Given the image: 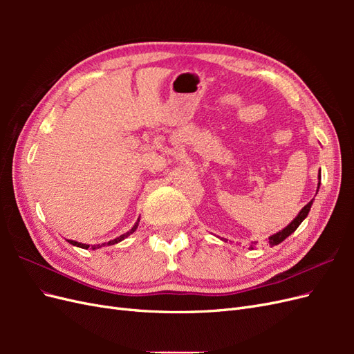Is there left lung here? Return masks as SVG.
<instances>
[{"instance_id":"obj_1","label":"left lung","mask_w":354,"mask_h":354,"mask_svg":"<svg viewBox=\"0 0 354 354\" xmlns=\"http://www.w3.org/2000/svg\"><path fill=\"white\" fill-rule=\"evenodd\" d=\"M320 185V183H319ZM312 203H313V201H310L307 205L299 211V214L298 216L288 224V226L283 229V230H281L279 233H276V234H272V236L269 238V243H270V246H274V245H279L283 239H286L289 234L291 233H294L295 230H297V227L299 226V224L303 223V220L307 217V214H308V211H310V208H312ZM251 248H252V245H251Z\"/></svg>"}]
</instances>
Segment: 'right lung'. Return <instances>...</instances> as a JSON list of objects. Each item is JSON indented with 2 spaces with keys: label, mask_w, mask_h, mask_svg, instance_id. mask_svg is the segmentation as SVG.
I'll return each instance as SVG.
<instances>
[{
  "label": "right lung",
  "mask_w": 354,
  "mask_h": 354,
  "mask_svg": "<svg viewBox=\"0 0 354 354\" xmlns=\"http://www.w3.org/2000/svg\"><path fill=\"white\" fill-rule=\"evenodd\" d=\"M137 226H138V221L134 224L133 226V229L130 230V232H127V233H124V234H121L120 238H116V239H113V241H109L108 242V245H115V243H118V242H121L122 239H125L127 236H130V234L133 233V232H136V229H137ZM69 243H72V245H75V246H80V248H84V250H88L90 248V245H85V243H80V242H75V241H68ZM106 243H99V245H91V250H97V248H102V246H104Z\"/></svg>",
  "instance_id": "obj_1"
}]
</instances>
